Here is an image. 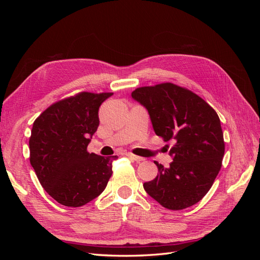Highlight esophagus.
<instances>
[{
  "instance_id": "1",
  "label": "esophagus",
  "mask_w": 260,
  "mask_h": 260,
  "mask_svg": "<svg viewBox=\"0 0 260 260\" xmlns=\"http://www.w3.org/2000/svg\"><path fill=\"white\" fill-rule=\"evenodd\" d=\"M124 155L127 156V157H129V158H131V159H133V160H136V161H143V160H144L143 157L133 155V154H131V153H124Z\"/></svg>"
}]
</instances>
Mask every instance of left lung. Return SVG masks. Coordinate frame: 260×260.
<instances>
[{
    "label": "left lung",
    "mask_w": 260,
    "mask_h": 260,
    "mask_svg": "<svg viewBox=\"0 0 260 260\" xmlns=\"http://www.w3.org/2000/svg\"><path fill=\"white\" fill-rule=\"evenodd\" d=\"M131 96L145 107L156 135L175 142L169 167L155 161L159 174L143 184L144 190L168 209L193 206L221 168L224 142L217 113L195 93L172 83L142 86Z\"/></svg>",
    "instance_id": "1"
}]
</instances>
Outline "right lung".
<instances>
[{
	"mask_svg": "<svg viewBox=\"0 0 260 260\" xmlns=\"http://www.w3.org/2000/svg\"><path fill=\"white\" fill-rule=\"evenodd\" d=\"M113 93L82 92L51 105L34 122L30 164L49 195L68 207H80L105 190L113 159L88 153L100 124L99 108Z\"/></svg>",
	"mask_w": 260,
	"mask_h": 260,
	"instance_id": "1",
	"label": "right lung"
}]
</instances>
